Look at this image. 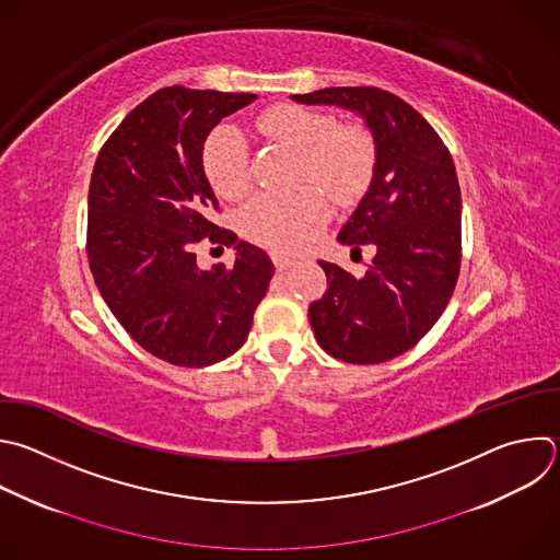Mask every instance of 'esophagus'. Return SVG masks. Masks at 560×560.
Wrapping results in <instances>:
<instances>
[{"label":"esophagus","instance_id":"esophagus-1","mask_svg":"<svg viewBox=\"0 0 560 560\" xmlns=\"http://www.w3.org/2000/svg\"><path fill=\"white\" fill-rule=\"evenodd\" d=\"M272 264H275V268L281 272V270H288V268L294 264V259H290V257H285V255H281V253H272Z\"/></svg>","mask_w":560,"mask_h":560}]
</instances>
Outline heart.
<instances>
[{"mask_svg": "<svg viewBox=\"0 0 560 560\" xmlns=\"http://www.w3.org/2000/svg\"><path fill=\"white\" fill-rule=\"evenodd\" d=\"M261 136L283 142L301 153V182H316L338 202H349L366 186L374 171L376 144L360 125H342L318 109L303 105H275L255 120ZM202 164L207 179L218 196L237 200L248 191L250 155L244 136L222 125L205 142ZM327 220V202L316 191L259 194L240 215L242 233L277 253H296L305 248Z\"/></svg>", "mask_w": 560, "mask_h": 560, "instance_id": "1", "label": "heart"}]
</instances>
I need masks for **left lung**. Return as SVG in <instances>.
<instances>
[{
	"instance_id": "8db88e82",
	"label": "left lung",
	"mask_w": 560,
	"mask_h": 560,
	"mask_svg": "<svg viewBox=\"0 0 560 560\" xmlns=\"http://www.w3.org/2000/svg\"><path fill=\"white\" fill-rule=\"evenodd\" d=\"M305 105H338L364 118L376 144L374 177L338 242L371 246L364 277L318 261L325 294L307 310L318 345L351 364L392 360L435 325L462 264V196L453 158L409 103L381 88H325L292 94Z\"/></svg>"
}]
</instances>
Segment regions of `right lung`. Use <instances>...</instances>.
<instances>
[{
	"mask_svg": "<svg viewBox=\"0 0 560 560\" xmlns=\"http://www.w3.org/2000/svg\"><path fill=\"white\" fill-rule=\"evenodd\" d=\"M257 94L162 88L103 144L88 196V259L96 288L127 334L155 358L207 366L248 338L275 275L270 257L235 246L231 268L200 270L202 240L233 246L202 164L211 129Z\"/></svg>",
	"mask_w": 560,
	"mask_h": 560,
	"instance_id": "obj_1",
	"label": "right lung"
}]
</instances>
